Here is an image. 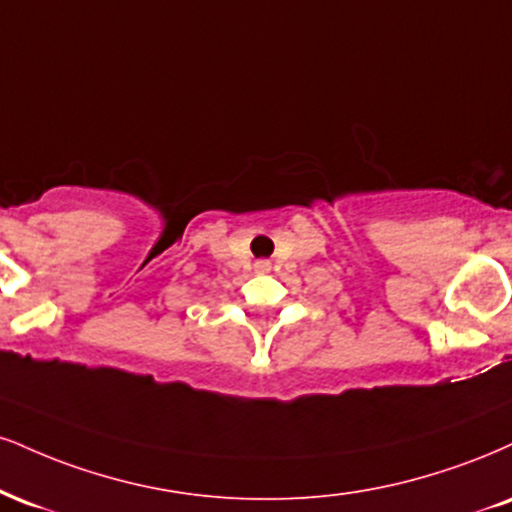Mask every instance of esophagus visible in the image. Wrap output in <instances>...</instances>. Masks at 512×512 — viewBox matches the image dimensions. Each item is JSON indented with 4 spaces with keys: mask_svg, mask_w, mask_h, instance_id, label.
I'll use <instances>...</instances> for the list:
<instances>
[{
    "mask_svg": "<svg viewBox=\"0 0 512 512\" xmlns=\"http://www.w3.org/2000/svg\"><path fill=\"white\" fill-rule=\"evenodd\" d=\"M269 269H272V262H269V260H257L255 262V272L257 274H269Z\"/></svg>",
    "mask_w": 512,
    "mask_h": 512,
    "instance_id": "obj_1",
    "label": "esophagus"
}]
</instances>
